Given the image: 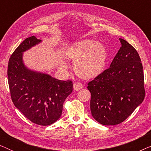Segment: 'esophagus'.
I'll return each instance as SVG.
<instances>
[{
	"label": "esophagus",
	"instance_id": "1",
	"mask_svg": "<svg viewBox=\"0 0 151 151\" xmlns=\"http://www.w3.org/2000/svg\"><path fill=\"white\" fill-rule=\"evenodd\" d=\"M83 87V85L80 82H76L73 84V89L75 91H79Z\"/></svg>",
	"mask_w": 151,
	"mask_h": 151
}]
</instances>
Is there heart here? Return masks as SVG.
<instances>
[{
	"label": "heart",
	"mask_w": 151,
	"mask_h": 151,
	"mask_svg": "<svg viewBox=\"0 0 151 151\" xmlns=\"http://www.w3.org/2000/svg\"><path fill=\"white\" fill-rule=\"evenodd\" d=\"M67 58L75 62L74 71L83 79H92L100 75L106 63V50L102 43L82 40L74 43L66 51Z\"/></svg>",
	"instance_id": "1"
}]
</instances>
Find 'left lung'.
Returning <instances> with one entry per match:
<instances>
[{
    "label": "left lung",
    "mask_w": 151,
    "mask_h": 151,
    "mask_svg": "<svg viewBox=\"0 0 151 151\" xmlns=\"http://www.w3.org/2000/svg\"><path fill=\"white\" fill-rule=\"evenodd\" d=\"M119 41L122 46L110 67L88 83L92 116L103 125L122 122L145 97L139 55L127 41Z\"/></svg>",
    "instance_id": "1"
}]
</instances>
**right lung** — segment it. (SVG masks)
Here are the masks:
<instances>
[{"mask_svg":"<svg viewBox=\"0 0 151 151\" xmlns=\"http://www.w3.org/2000/svg\"><path fill=\"white\" fill-rule=\"evenodd\" d=\"M41 41L31 36L14 51L8 63V83L16 108L33 123L48 126L60 117L63 103L73 91V83L33 71L24 65L23 52Z\"/></svg>","mask_w":151,"mask_h":151,"instance_id":"obj_1","label":"right lung"}]
</instances>
